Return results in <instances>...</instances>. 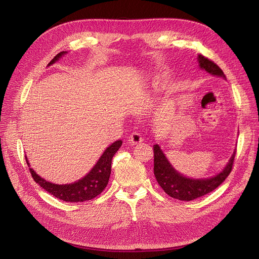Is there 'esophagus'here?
Returning a JSON list of instances; mask_svg holds the SVG:
<instances>
[{
	"label": "esophagus",
	"instance_id": "obj_1",
	"mask_svg": "<svg viewBox=\"0 0 259 259\" xmlns=\"http://www.w3.org/2000/svg\"><path fill=\"white\" fill-rule=\"evenodd\" d=\"M129 142H130L131 144H133V145H138V144H141V143L143 142V138H142V135H141L140 133H137V132L132 133V134L130 135V138H129Z\"/></svg>",
	"mask_w": 259,
	"mask_h": 259
}]
</instances>
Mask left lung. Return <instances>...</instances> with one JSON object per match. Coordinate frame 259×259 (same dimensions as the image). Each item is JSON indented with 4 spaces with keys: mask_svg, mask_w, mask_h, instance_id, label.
Here are the masks:
<instances>
[{
    "mask_svg": "<svg viewBox=\"0 0 259 259\" xmlns=\"http://www.w3.org/2000/svg\"><path fill=\"white\" fill-rule=\"evenodd\" d=\"M199 67L212 75L226 78L223 70L214 62L205 58L201 54L198 56ZM154 152V175L161 189L171 197L180 200H193L206 195L215 190L228 178L233 167L235 152L231 156L227 166L222 172L210 179L194 180L189 179L176 171L160 150L158 145L153 146Z\"/></svg>",
    "mask_w": 259,
    "mask_h": 259,
    "instance_id": "1",
    "label": "left lung"
}]
</instances>
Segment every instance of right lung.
Wrapping results in <instances>:
<instances>
[{
    "mask_svg": "<svg viewBox=\"0 0 259 259\" xmlns=\"http://www.w3.org/2000/svg\"><path fill=\"white\" fill-rule=\"evenodd\" d=\"M66 53L67 51H62L58 53L57 56L51 60L48 66L56 63L60 58L65 56ZM121 144V141H116L112 145L109 146L105 150V152L102 154L97 164L94 165V167L86 176L69 185L52 184L40 178L39 175H37L34 172L33 169L29 168V170L34 182L43 189H45L47 192H49L54 197H58L68 202H80L85 200H90L100 195L108 185L109 178H110L111 174L112 157L120 148ZM25 158L27 161V165L29 166L28 159H27L26 156Z\"/></svg>",
    "mask_w": 259,
    "mask_h": 259,
    "instance_id": "1",
    "label": "right lung"
}]
</instances>
